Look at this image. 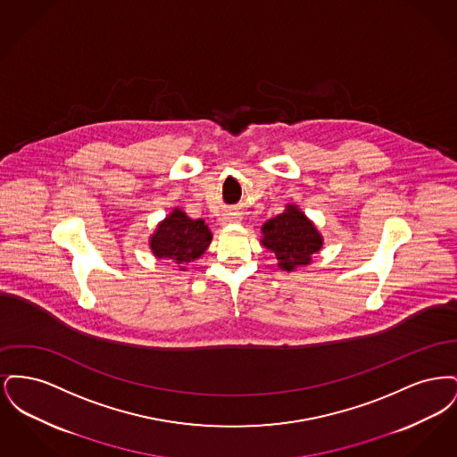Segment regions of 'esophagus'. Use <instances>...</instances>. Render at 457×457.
<instances>
[{
    "mask_svg": "<svg viewBox=\"0 0 457 457\" xmlns=\"http://www.w3.org/2000/svg\"><path fill=\"white\" fill-rule=\"evenodd\" d=\"M233 220H241L238 212H228V214H224V218H222V224L233 222Z\"/></svg>",
    "mask_w": 457,
    "mask_h": 457,
    "instance_id": "34e87169",
    "label": "esophagus"
}]
</instances>
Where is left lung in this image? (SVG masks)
I'll use <instances>...</instances> for the list:
<instances>
[{"mask_svg":"<svg viewBox=\"0 0 457 457\" xmlns=\"http://www.w3.org/2000/svg\"><path fill=\"white\" fill-rule=\"evenodd\" d=\"M262 245L274 252L284 270L310 263L312 255L322 246V237L296 205H287L283 214L269 219L262 226Z\"/></svg>","mask_w":457,"mask_h":457,"instance_id":"1","label":"left lung"}]
</instances>
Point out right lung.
Here are the masks:
<instances>
[{
	"instance_id": "obj_1",
	"label": "right lung",
	"mask_w": 457,
	"mask_h": 457,
	"mask_svg": "<svg viewBox=\"0 0 457 457\" xmlns=\"http://www.w3.org/2000/svg\"><path fill=\"white\" fill-rule=\"evenodd\" d=\"M212 235L202 219L187 218L185 212L174 209L166 220L157 226L151 239V248L157 259L188 263L198 259L211 245Z\"/></svg>"
}]
</instances>
